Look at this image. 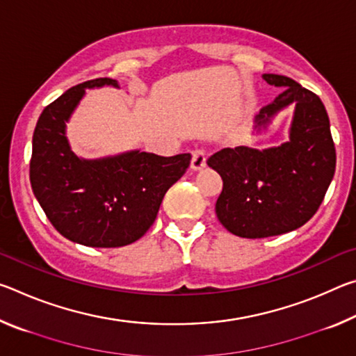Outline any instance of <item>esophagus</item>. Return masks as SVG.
<instances>
[{"label": "esophagus", "instance_id": "obj_1", "mask_svg": "<svg viewBox=\"0 0 356 356\" xmlns=\"http://www.w3.org/2000/svg\"><path fill=\"white\" fill-rule=\"evenodd\" d=\"M206 160H207V154L204 149H196L193 152L191 156V168L195 171H201L202 168H206Z\"/></svg>", "mask_w": 356, "mask_h": 356}]
</instances>
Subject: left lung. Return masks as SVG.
<instances>
[{
	"label": "left lung",
	"mask_w": 356,
	"mask_h": 356,
	"mask_svg": "<svg viewBox=\"0 0 356 356\" xmlns=\"http://www.w3.org/2000/svg\"><path fill=\"white\" fill-rule=\"evenodd\" d=\"M262 78L282 88V92L259 111L254 131L262 134L293 105L289 141L267 149L226 147L207 160L222 179L216 216L229 232L243 238L281 236L308 222L321 207L336 170L334 143L322 100L289 76L264 74Z\"/></svg>",
	"instance_id": "obj_1"
}]
</instances>
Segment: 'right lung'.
<instances>
[{"instance_id":"obj_1","label":"right lung","mask_w":356,"mask_h":356,"mask_svg":"<svg viewBox=\"0 0 356 356\" xmlns=\"http://www.w3.org/2000/svg\"><path fill=\"white\" fill-rule=\"evenodd\" d=\"M113 86L97 78L70 88L42 111L33 135L29 180L35 200L56 231L92 248L136 242L154 225L170 186L184 176L191 155L160 156L129 150L102 159H81L65 135L86 89Z\"/></svg>"}]
</instances>
